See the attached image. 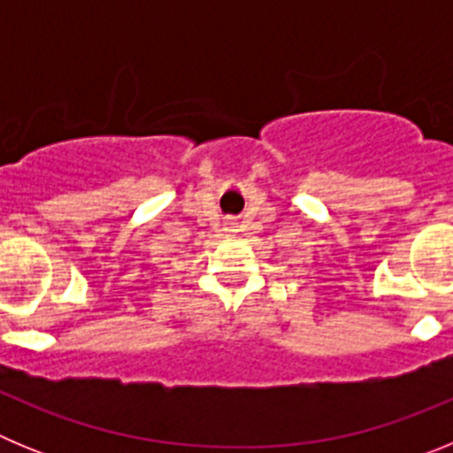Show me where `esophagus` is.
Returning <instances> with one entry per match:
<instances>
[{"label":"esophagus","mask_w":453,"mask_h":453,"mask_svg":"<svg viewBox=\"0 0 453 453\" xmlns=\"http://www.w3.org/2000/svg\"><path fill=\"white\" fill-rule=\"evenodd\" d=\"M229 231H235V229H234V224H229Z\"/></svg>","instance_id":"esophagus-1"}]
</instances>
